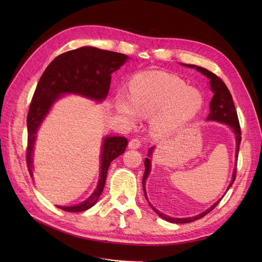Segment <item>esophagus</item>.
I'll return each instance as SVG.
<instances>
[{
  "mask_svg": "<svg viewBox=\"0 0 262 262\" xmlns=\"http://www.w3.org/2000/svg\"><path fill=\"white\" fill-rule=\"evenodd\" d=\"M129 148H133V149H137L141 146V141L139 139H132L129 142Z\"/></svg>",
  "mask_w": 262,
  "mask_h": 262,
  "instance_id": "34e87169",
  "label": "esophagus"
}]
</instances>
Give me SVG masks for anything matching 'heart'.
<instances>
[{"label": "heart", "instance_id": "1", "mask_svg": "<svg viewBox=\"0 0 262 262\" xmlns=\"http://www.w3.org/2000/svg\"><path fill=\"white\" fill-rule=\"evenodd\" d=\"M130 100L119 95L117 109L134 122L137 115L153 117L152 131L158 138H168L191 121L203 105L202 94L186 86L176 75L160 71L139 73L130 83Z\"/></svg>", "mask_w": 262, "mask_h": 262}]
</instances>
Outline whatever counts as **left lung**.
<instances>
[{"instance_id": "obj_1", "label": "left lung", "mask_w": 262, "mask_h": 262, "mask_svg": "<svg viewBox=\"0 0 262 262\" xmlns=\"http://www.w3.org/2000/svg\"><path fill=\"white\" fill-rule=\"evenodd\" d=\"M181 66L195 69L196 71H199V72H201L203 75L207 76L210 80V86H211V91L213 92V97H212V100L210 102V113L208 115L207 120L208 121H217V122L224 123V124H227L228 126H231L234 134H235V138H236L235 157H236V164H237V156H238L239 144H241V141H242V132H241V126H239V122H238V117H237V113H236L235 105H234V101H233V97H232L231 93H229V91L226 87V85L224 84V82L222 81L219 76H216L214 73L210 72L209 70L201 68V67L192 66V64H184V63H181ZM153 149H154V147H150L148 149V156L149 157H150V155H152ZM144 165H145V171H144L143 179H142V185H143L144 195H145L146 200H147L146 190H145V182H146V179H147V177L149 175V171H150V160L148 157L145 158ZM235 178H236V168L234 169L233 178L231 180V184H229L227 190L229 189V187H232L233 182L235 181ZM221 200L222 199H220L217 202L214 203L211 208H209L208 210H205L204 212H202L200 214H198V215H195V216L182 217V219H180V217H170L168 215H166V214L156 210L149 202L148 203L150 205V208L153 209V211L157 214L158 216H161L163 220L170 222V223L184 224V223H190V222L196 221V220L203 217L204 215H207L209 212H211L214 208L216 207Z\"/></svg>"}]
</instances>
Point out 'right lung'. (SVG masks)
I'll list each match as a JSON object with an SVG mask.
<instances>
[{"label": "right lung", "mask_w": 262, "mask_h": 262, "mask_svg": "<svg viewBox=\"0 0 262 262\" xmlns=\"http://www.w3.org/2000/svg\"><path fill=\"white\" fill-rule=\"evenodd\" d=\"M128 59L122 53L101 50L95 47H82L58 55L47 67L37 84L27 116L26 161L30 176H33V156L37 132L54 102L64 94H76L102 101L109 92L112 73L120 69ZM126 145L128 140L124 137H106L102 141L100 177L95 191L81 204L74 207H57L68 212H82L95 205L104 190L110 164L124 153Z\"/></svg>", "instance_id": "obj_1"}]
</instances>
